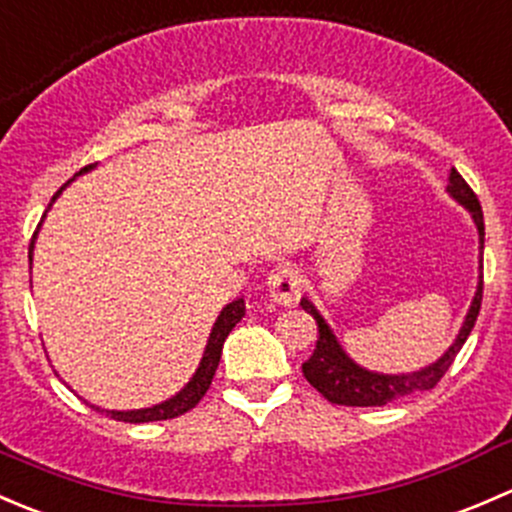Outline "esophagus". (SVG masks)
<instances>
[{"label": "esophagus", "instance_id": "esophagus-1", "mask_svg": "<svg viewBox=\"0 0 512 512\" xmlns=\"http://www.w3.org/2000/svg\"><path fill=\"white\" fill-rule=\"evenodd\" d=\"M267 289H270V297L280 304H294L297 302L299 292H302V275L294 265H277L272 267V272L267 275Z\"/></svg>", "mask_w": 512, "mask_h": 512}]
</instances>
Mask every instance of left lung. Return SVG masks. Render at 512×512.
I'll use <instances>...</instances> for the list:
<instances>
[{"mask_svg": "<svg viewBox=\"0 0 512 512\" xmlns=\"http://www.w3.org/2000/svg\"><path fill=\"white\" fill-rule=\"evenodd\" d=\"M448 193L458 200L461 205H466L468 213L473 215L478 225L480 235V247L485 242V225H483V210H480L478 195L473 193L471 185L463 180V175L458 170H451V178H448ZM480 302H483V275H480L476 297H473L471 309L466 314V322H463L461 332H458L456 342L451 344L446 354L436 361V364L426 366V369L416 371V374L406 376H386V374H374V371H366L361 366H356L347 354L342 352L339 342L334 339L332 329L327 327V322L322 319V314L314 309V304L309 299H302V309L307 314H312L317 319V347H314L312 356L302 364V374L319 394L327 401L339 406H386L389 401L401 399V396L416 394V391H428L443 379L448 369H451L453 359L461 352V347L466 344L468 334H471L473 324H476Z\"/></svg>", "mask_w": 512, "mask_h": 512, "instance_id": "8db88e82", "label": "left lung"}]
</instances>
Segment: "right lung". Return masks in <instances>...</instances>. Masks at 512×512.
<instances>
[{
	"label": "right lung",
	"instance_id": "right-lung-1",
	"mask_svg": "<svg viewBox=\"0 0 512 512\" xmlns=\"http://www.w3.org/2000/svg\"><path fill=\"white\" fill-rule=\"evenodd\" d=\"M96 163L86 165V168H81L79 173H86V170L94 168ZM64 190V188H61ZM61 190H56L54 198H51V203L56 200V195L61 193ZM49 203V205H51ZM41 225V223H39ZM39 230V227H36ZM36 230L32 235V242H29V265H32V250H34V240H36ZM245 317V299H235V302H230L227 307L220 312L218 322H215L213 332H210V339H208V347H205V354H203V361H200L198 371H195L193 379L188 381V386H185L180 394H175L173 399L163 401V404L153 406V409H138V411H106L108 416L116 418V421H126V423H146V421H168V418H175V416H183L188 414L190 409H195L198 406V401L203 399L205 391L210 389V384H213V376L215 371H218V364H220V354H223V344L227 339V334L235 329V324L240 322V319ZM91 409L98 411V406H91Z\"/></svg>",
	"mask_w": 512,
	"mask_h": 512
}]
</instances>
